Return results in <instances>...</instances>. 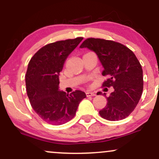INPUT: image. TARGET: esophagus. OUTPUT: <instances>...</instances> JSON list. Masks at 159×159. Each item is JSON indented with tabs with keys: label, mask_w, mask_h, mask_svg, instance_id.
<instances>
[{
	"label": "esophagus",
	"mask_w": 159,
	"mask_h": 159,
	"mask_svg": "<svg viewBox=\"0 0 159 159\" xmlns=\"http://www.w3.org/2000/svg\"><path fill=\"white\" fill-rule=\"evenodd\" d=\"M86 95H87V97H90V96H96V94H95L94 93H93V92H87V93H86Z\"/></svg>",
	"instance_id": "esophagus-1"
}]
</instances>
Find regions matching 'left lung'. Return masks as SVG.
<instances>
[{
  "label": "left lung",
  "instance_id": "obj_1",
  "mask_svg": "<svg viewBox=\"0 0 159 159\" xmlns=\"http://www.w3.org/2000/svg\"><path fill=\"white\" fill-rule=\"evenodd\" d=\"M80 48L96 53L104 68L102 75L107 78L102 86L114 87L108 97L102 94L107 102L100 116L110 121L126 118L139 102L143 88V69L135 54L121 43L103 39L89 38Z\"/></svg>",
  "mask_w": 159,
  "mask_h": 159
}]
</instances>
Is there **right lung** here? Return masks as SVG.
<instances>
[{"instance_id":"obj_1","label":"right lung","mask_w":159,"mask_h":159,"mask_svg":"<svg viewBox=\"0 0 159 159\" xmlns=\"http://www.w3.org/2000/svg\"><path fill=\"white\" fill-rule=\"evenodd\" d=\"M83 39L78 37L50 43L41 48L28 63L25 76L27 94L34 111L45 122L57 125L71 120L86 97L75 90L66 94L59 90V75L68 56Z\"/></svg>"}]
</instances>
